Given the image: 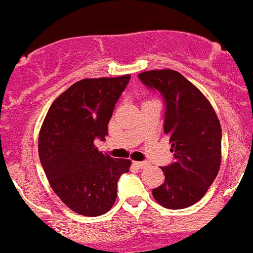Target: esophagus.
Wrapping results in <instances>:
<instances>
[{
    "mask_svg": "<svg viewBox=\"0 0 253 253\" xmlns=\"http://www.w3.org/2000/svg\"><path fill=\"white\" fill-rule=\"evenodd\" d=\"M135 166L138 169H144V167L148 166V162H144V161H140V162H135Z\"/></svg>",
    "mask_w": 253,
    "mask_h": 253,
    "instance_id": "obj_1",
    "label": "esophagus"
}]
</instances>
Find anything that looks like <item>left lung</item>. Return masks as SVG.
Listing matches in <instances>:
<instances>
[{
    "label": "left lung",
    "instance_id": "1",
    "mask_svg": "<svg viewBox=\"0 0 253 253\" xmlns=\"http://www.w3.org/2000/svg\"><path fill=\"white\" fill-rule=\"evenodd\" d=\"M147 88L165 102L163 130L169 135L175 161L161 167L165 182L152 190L154 199L169 209L198 203L218 175L222 128L215 111L191 82L172 69L138 75Z\"/></svg>",
    "mask_w": 253,
    "mask_h": 253
}]
</instances>
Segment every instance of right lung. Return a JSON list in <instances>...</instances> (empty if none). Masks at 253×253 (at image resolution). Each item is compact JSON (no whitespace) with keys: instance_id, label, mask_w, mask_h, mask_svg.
Instances as JSON below:
<instances>
[{"instance_id":"1","label":"right lung","mask_w":253,"mask_h":253,"mask_svg":"<svg viewBox=\"0 0 253 253\" xmlns=\"http://www.w3.org/2000/svg\"><path fill=\"white\" fill-rule=\"evenodd\" d=\"M130 76L86 78L58 96L39 134V157L51 189L78 214L97 216L116 200L118 181L130 161L115 160L95 148L104 142L114 107Z\"/></svg>"}]
</instances>
